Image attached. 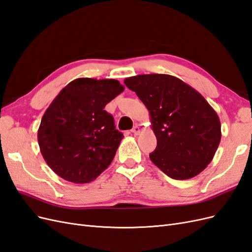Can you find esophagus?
<instances>
[{
  "instance_id": "obj_1",
  "label": "esophagus",
  "mask_w": 252,
  "mask_h": 252,
  "mask_svg": "<svg viewBox=\"0 0 252 252\" xmlns=\"http://www.w3.org/2000/svg\"><path fill=\"white\" fill-rule=\"evenodd\" d=\"M131 132H132L133 134H135V135H138V134H140V132H141V129H140L139 126H134V127L132 128Z\"/></svg>"
}]
</instances>
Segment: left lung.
<instances>
[{
	"mask_svg": "<svg viewBox=\"0 0 252 252\" xmlns=\"http://www.w3.org/2000/svg\"><path fill=\"white\" fill-rule=\"evenodd\" d=\"M125 85L150 113L158 145L151 162L174 180H188L212 161L220 141V122L204 96L169 74L127 78Z\"/></svg>",
	"mask_w": 252,
	"mask_h": 252,
	"instance_id": "left-lung-1",
	"label": "left lung"
}]
</instances>
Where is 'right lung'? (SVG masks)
Returning a JSON list of instances; mask_svg holds the SVG:
<instances>
[{"mask_svg": "<svg viewBox=\"0 0 252 252\" xmlns=\"http://www.w3.org/2000/svg\"><path fill=\"white\" fill-rule=\"evenodd\" d=\"M124 86L113 79H75L49 105L37 130L47 165L62 179L84 184L112 162L124 138L104 110Z\"/></svg>", "mask_w": 252, "mask_h": 252, "instance_id": "right-lung-1", "label": "right lung"}]
</instances>
